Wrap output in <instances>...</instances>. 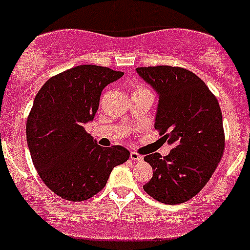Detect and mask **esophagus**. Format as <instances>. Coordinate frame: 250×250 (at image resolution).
I'll return each instance as SVG.
<instances>
[{"instance_id": "34e87169", "label": "esophagus", "mask_w": 250, "mask_h": 250, "mask_svg": "<svg viewBox=\"0 0 250 250\" xmlns=\"http://www.w3.org/2000/svg\"><path fill=\"white\" fill-rule=\"evenodd\" d=\"M129 158H130V160H134V162H142V160H143V157H142V155H139L138 153H136V151H130Z\"/></svg>"}]
</instances>
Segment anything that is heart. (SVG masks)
Wrapping results in <instances>:
<instances>
[{"label": "heart", "instance_id": "b5f03b06", "mask_svg": "<svg viewBox=\"0 0 250 250\" xmlns=\"http://www.w3.org/2000/svg\"><path fill=\"white\" fill-rule=\"evenodd\" d=\"M146 88H144V87H142V86H138V87L136 88V90H134V92H139V91H146Z\"/></svg>", "mask_w": 250, "mask_h": 250}]
</instances>
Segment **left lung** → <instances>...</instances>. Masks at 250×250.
Returning a JSON list of instances; mask_svg holds the SVG:
<instances>
[{
    "mask_svg": "<svg viewBox=\"0 0 250 250\" xmlns=\"http://www.w3.org/2000/svg\"><path fill=\"white\" fill-rule=\"evenodd\" d=\"M137 72L157 91L154 127L172 146L164 158L144 157L154 171L143 188L163 204H183L204 188L223 155L220 104L206 83L183 67H137Z\"/></svg>",
    "mask_w": 250,
    "mask_h": 250,
    "instance_id": "1",
    "label": "left lung"
}]
</instances>
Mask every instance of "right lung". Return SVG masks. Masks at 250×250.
Wrapping results in <instances>:
<instances>
[{
    "mask_svg": "<svg viewBox=\"0 0 250 250\" xmlns=\"http://www.w3.org/2000/svg\"><path fill=\"white\" fill-rule=\"evenodd\" d=\"M123 76L97 65H79L49 79L27 120L30 157L43 183L69 201H83L106 186L112 169L129 158L121 146H99L85 130L101 92Z\"/></svg>",
    "mask_w": 250,
    "mask_h": 250,
    "instance_id": "1",
    "label": "right lung"
}]
</instances>
